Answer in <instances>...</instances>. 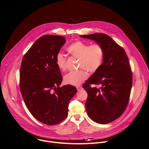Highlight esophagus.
Instances as JSON below:
<instances>
[{"instance_id": "esophagus-1", "label": "esophagus", "mask_w": 149, "mask_h": 149, "mask_svg": "<svg viewBox=\"0 0 149 149\" xmlns=\"http://www.w3.org/2000/svg\"><path fill=\"white\" fill-rule=\"evenodd\" d=\"M77 90L79 91H80V90H81L82 89V88L81 87V86H77Z\"/></svg>"}]
</instances>
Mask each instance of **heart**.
Instances as JSON below:
<instances>
[{
    "mask_svg": "<svg viewBox=\"0 0 149 149\" xmlns=\"http://www.w3.org/2000/svg\"><path fill=\"white\" fill-rule=\"evenodd\" d=\"M67 50L72 57L78 58V67L81 68L71 71L64 77V81L67 84L75 86L80 85L88 77L86 71L95 73L103 64L105 49L100 43L90 45L88 42L77 40L70 44ZM56 63L60 70H67V58L62 53L59 52L56 54Z\"/></svg>",
    "mask_w": 149,
    "mask_h": 149,
    "instance_id": "obj_1",
    "label": "heart"
}]
</instances>
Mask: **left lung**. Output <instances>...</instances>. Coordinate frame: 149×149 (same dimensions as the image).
I'll return each instance as SVG.
<instances>
[{
	"label": "left lung",
	"instance_id": "obj_1",
	"mask_svg": "<svg viewBox=\"0 0 149 149\" xmlns=\"http://www.w3.org/2000/svg\"><path fill=\"white\" fill-rule=\"evenodd\" d=\"M80 37L94 40L105 49L103 64L82 87L88 93L85 108L88 116L100 124L111 123L125 112L129 101L133 77L128 57L123 47L104 33ZM100 85L92 88L90 85Z\"/></svg>",
	"mask_w": 149,
	"mask_h": 149
}]
</instances>
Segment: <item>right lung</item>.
I'll return each instance as SVG.
<instances>
[{"mask_svg": "<svg viewBox=\"0 0 149 149\" xmlns=\"http://www.w3.org/2000/svg\"><path fill=\"white\" fill-rule=\"evenodd\" d=\"M65 37L47 34L37 40L24 54L20 70V89L28 110L38 121L54 125L68 115L71 99L77 92L63 81L56 63Z\"/></svg>", "mask_w": 149, "mask_h": 149, "instance_id": "1", "label": "right lung"}]
</instances>
